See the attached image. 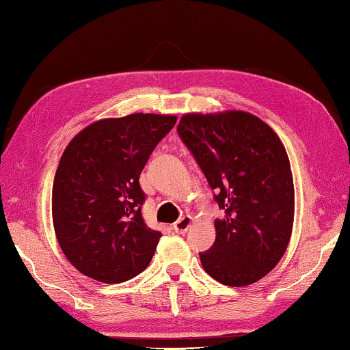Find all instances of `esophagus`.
Returning a JSON list of instances; mask_svg holds the SVG:
<instances>
[{
  "label": "esophagus",
  "mask_w": 350,
  "mask_h": 350,
  "mask_svg": "<svg viewBox=\"0 0 350 350\" xmlns=\"http://www.w3.org/2000/svg\"><path fill=\"white\" fill-rule=\"evenodd\" d=\"M192 223H193V220H192V217H191V215H185V217H181V219H180L178 221H175V223H174V229H175V232H178V234H185V232H187V229L192 226Z\"/></svg>",
  "instance_id": "obj_1"
}]
</instances>
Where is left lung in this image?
Segmentation results:
<instances>
[{"instance_id": "1", "label": "left lung", "mask_w": 350, "mask_h": 350, "mask_svg": "<svg viewBox=\"0 0 350 350\" xmlns=\"http://www.w3.org/2000/svg\"><path fill=\"white\" fill-rule=\"evenodd\" d=\"M178 135L225 211L215 242L200 253L220 284L243 287L267 276L287 250L295 186L285 147L270 125L246 111L189 113Z\"/></svg>"}]
</instances>
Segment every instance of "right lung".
<instances>
[{"mask_svg":"<svg viewBox=\"0 0 350 350\" xmlns=\"http://www.w3.org/2000/svg\"><path fill=\"white\" fill-rule=\"evenodd\" d=\"M176 116L100 119L72 137L53 186V221L66 259L91 279L121 284L144 271L161 232L148 228L139 175Z\"/></svg>","mask_w":350,"mask_h":350,"instance_id":"add662e5","label":"right lung"}]
</instances>
